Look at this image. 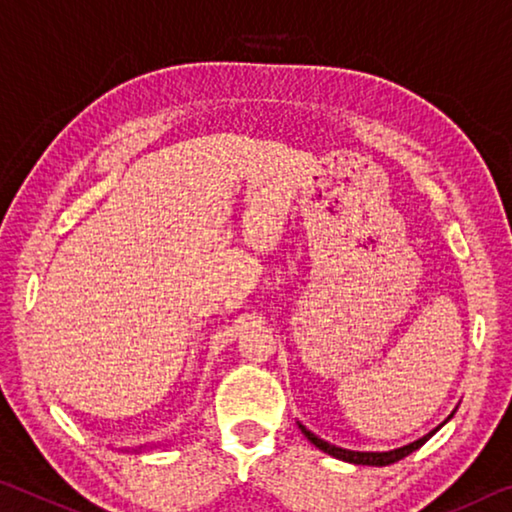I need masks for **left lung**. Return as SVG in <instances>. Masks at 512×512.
Masks as SVG:
<instances>
[{"label":"left lung","instance_id":"obj_1","mask_svg":"<svg viewBox=\"0 0 512 512\" xmlns=\"http://www.w3.org/2000/svg\"><path fill=\"white\" fill-rule=\"evenodd\" d=\"M456 412V410H453ZM453 412L449 417H446L440 426L433 428L431 433H426L424 437H419V440L405 444V446H399V449H392V451H353V449H344V446H337V444H330L328 440H323V437L314 435L310 428H307L303 421H298V428L303 431V435L310 440L316 449H321L323 453H328V456L337 458V460H344V462H353V465H369V467H385V465H392V462H399L401 458L410 456L412 451H417L419 446H424L431 437L440 431V428L446 424L453 417Z\"/></svg>","mask_w":512,"mask_h":512}]
</instances>
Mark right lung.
Segmentation results:
<instances>
[{
    "mask_svg": "<svg viewBox=\"0 0 512 512\" xmlns=\"http://www.w3.org/2000/svg\"><path fill=\"white\" fill-rule=\"evenodd\" d=\"M154 446H157V444H152V449H154ZM143 449H145V444H143V446H134V449H129V446H125L123 451H136V453H139V451H143Z\"/></svg>",
    "mask_w": 512,
    "mask_h": 512,
    "instance_id": "right-lung-1",
    "label": "right lung"
}]
</instances>
